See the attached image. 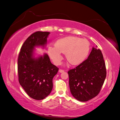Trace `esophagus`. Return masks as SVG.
Returning a JSON list of instances; mask_svg holds the SVG:
<instances>
[{
  "instance_id": "esophagus-1",
  "label": "esophagus",
  "mask_w": 120,
  "mask_h": 120,
  "mask_svg": "<svg viewBox=\"0 0 120 120\" xmlns=\"http://www.w3.org/2000/svg\"><path fill=\"white\" fill-rule=\"evenodd\" d=\"M59 72L60 73H63L64 72V70H62V69H59Z\"/></svg>"
}]
</instances>
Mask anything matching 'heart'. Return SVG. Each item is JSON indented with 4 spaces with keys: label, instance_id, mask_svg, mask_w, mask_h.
<instances>
[{
    "label": "heart",
    "instance_id": "b5f03b06",
    "mask_svg": "<svg viewBox=\"0 0 120 120\" xmlns=\"http://www.w3.org/2000/svg\"><path fill=\"white\" fill-rule=\"evenodd\" d=\"M90 50L88 41L85 39L69 36L58 40L55 47L50 46L48 52L56 65H59L63 59L62 53H65L67 61L72 65H77L86 59Z\"/></svg>",
    "mask_w": 120,
    "mask_h": 120
}]
</instances>
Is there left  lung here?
<instances>
[{"label":"left lung","instance_id":"8db88e82","mask_svg":"<svg viewBox=\"0 0 120 120\" xmlns=\"http://www.w3.org/2000/svg\"><path fill=\"white\" fill-rule=\"evenodd\" d=\"M71 93L80 101H86L100 93L107 75L100 49L92 48L87 59L68 71Z\"/></svg>","mask_w":120,"mask_h":120}]
</instances>
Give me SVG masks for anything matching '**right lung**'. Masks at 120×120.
Segmentation results:
<instances>
[{
	"label": "right lung",
	"instance_id": "1",
	"mask_svg": "<svg viewBox=\"0 0 120 120\" xmlns=\"http://www.w3.org/2000/svg\"><path fill=\"white\" fill-rule=\"evenodd\" d=\"M49 34L40 31L32 34L23 44L18 57L19 82L29 96L36 100H43L50 94L53 78L59 70L47 54L37 58L34 56V47H44Z\"/></svg>",
	"mask_w": 120,
	"mask_h": 120
}]
</instances>
